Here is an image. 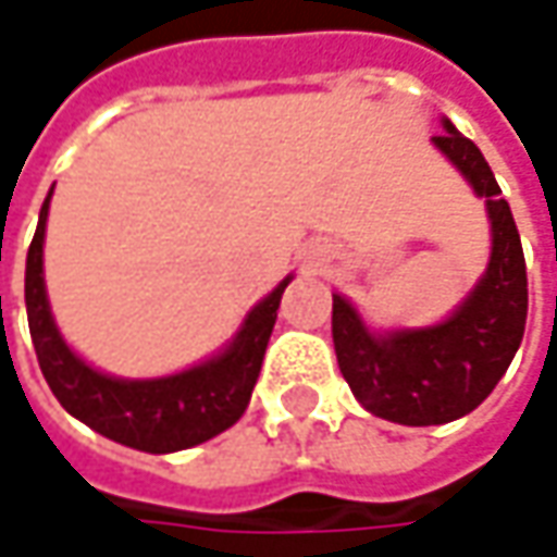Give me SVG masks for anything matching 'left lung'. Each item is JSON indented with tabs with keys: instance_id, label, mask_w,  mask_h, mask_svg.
Masks as SVG:
<instances>
[{
	"instance_id": "left-lung-1",
	"label": "left lung",
	"mask_w": 557,
	"mask_h": 557,
	"mask_svg": "<svg viewBox=\"0 0 557 557\" xmlns=\"http://www.w3.org/2000/svg\"><path fill=\"white\" fill-rule=\"evenodd\" d=\"M434 145L486 198L493 253L459 310L431 329L372 334L359 312L334 294L332 337L341 374L377 418L409 428L446 424L478 409L521 347L527 325V263L521 235L481 148L443 120Z\"/></svg>"
}]
</instances>
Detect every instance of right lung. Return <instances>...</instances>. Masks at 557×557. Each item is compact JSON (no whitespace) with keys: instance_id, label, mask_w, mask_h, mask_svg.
I'll list each match as a JSON object with an SVG mask.
<instances>
[{"instance_id":"obj_1","label":"right lung","mask_w":557,"mask_h":557,"mask_svg":"<svg viewBox=\"0 0 557 557\" xmlns=\"http://www.w3.org/2000/svg\"><path fill=\"white\" fill-rule=\"evenodd\" d=\"M49 201L52 191L39 210V225L27 250L24 300H27L33 350L54 399L101 437L158 456L198 446L203 440L223 434L225 428H232L245 416L253 384L260 377L269 334L290 275L247 312L245 325L220 356L170 377H151V381L111 377L86 366L54 329L49 297H46V278H42V238H46Z\"/></svg>"}]
</instances>
